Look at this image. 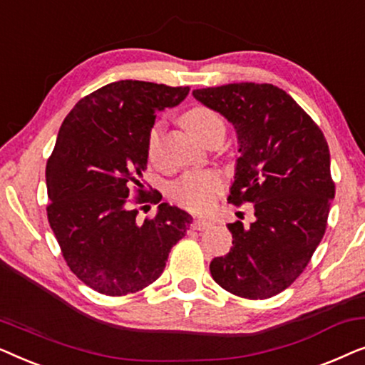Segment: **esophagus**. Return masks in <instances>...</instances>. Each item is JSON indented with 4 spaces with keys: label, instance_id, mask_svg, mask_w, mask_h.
<instances>
[{
    "label": "esophagus",
    "instance_id": "esophagus-1",
    "mask_svg": "<svg viewBox=\"0 0 365 365\" xmlns=\"http://www.w3.org/2000/svg\"><path fill=\"white\" fill-rule=\"evenodd\" d=\"M212 226V222L211 221H207V219H194V222H192V227L196 229V231H204V229H209Z\"/></svg>",
    "mask_w": 365,
    "mask_h": 365
}]
</instances>
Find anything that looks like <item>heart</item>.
I'll use <instances>...</instances> for the list:
<instances>
[{
  "instance_id": "1",
  "label": "heart",
  "mask_w": 365,
  "mask_h": 365,
  "mask_svg": "<svg viewBox=\"0 0 365 365\" xmlns=\"http://www.w3.org/2000/svg\"><path fill=\"white\" fill-rule=\"evenodd\" d=\"M181 121L189 133L199 141L204 143L212 134H224V123L217 113L206 106L191 108L182 114ZM163 123L153 124L148 134V156L151 161H156L161 151ZM224 189L222 178L216 173L197 171L187 173L171 189V196L181 206L196 212H204L212 207L219 194Z\"/></svg>"
}]
</instances>
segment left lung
I'll list each match as a JSON object with an SVG mask.
<instances>
[{"mask_svg":"<svg viewBox=\"0 0 365 365\" xmlns=\"http://www.w3.org/2000/svg\"><path fill=\"white\" fill-rule=\"evenodd\" d=\"M192 96L236 129L241 156L227 201L252 202L256 216L251 226L227 224L232 247L212 259L211 276L234 296H276L301 276L326 232L336 194L326 138L272 84L232 83Z\"/></svg>","mask_w":365,"mask_h":365,"instance_id":"obj_1","label":"left lung"}]
</instances>
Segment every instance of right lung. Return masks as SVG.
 Instances as JSON below:
<instances>
[{"mask_svg":"<svg viewBox=\"0 0 365 365\" xmlns=\"http://www.w3.org/2000/svg\"><path fill=\"white\" fill-rule=\"evenodd\" d=\"M187 93L124 79L79 99L59 128L46 164L48 221L69 269L94 291L126 296L148 287L191 226V214L168 202L144 221L131 206L161 201L143 181L148 134L156 113Z\"/></svg>","mask_w":365,"mask_h":365,"instance_id":"obj_1","label":"right lung"}]
</instances>
